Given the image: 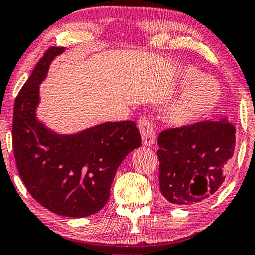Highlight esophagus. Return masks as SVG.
Instances as JSON below:
<instances>
[{
  "instance_id": "obj_1",
  "label": "esophagus",
  "mask_w": 255,
  "mask_h": 255,
  "mask_svg": "<svg viewBox=\"0 0 255 255\" xmlns=\"http://www.w3.org/2000/svg\"><path fill=\"white\" fill-rule=\"evenodd\" d=\"M137 126H139V129L141 131L143 145L152 146L155 141V133L149 120L146 116H142V118H140L139 122H137Z\"/></svg>"
}]
</instances>
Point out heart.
Returning a JSON list of instances; mask_svg holds the SVG:
<instances>
[{"instance_id":"1","label":"heart","mask_w":255,"mask_h":255,"mask_svg":"<svg viewBox=\"0 0 255 255\" xmlns=\"http://www.w3.org/2000/svg\"><path fill=\"white\" fill-rule=\"evenodd\" d=\"M180 82L189 87L171 106L168 119L176 127H186L210 114L219 104L222 91L216 79L203 76L192 66L182 70Z\"/></svg>"}]
</instances>
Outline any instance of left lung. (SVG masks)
Segmentation results:
<instances>
[{"mask_svg":"<svg viewBox=\"0 0 255 255\" xmlns=\"http://www.w3.org/2000/svg\"><path fill=\"white\" fill-rule=\"evenodd\" d=\"M157 152L160 192L170 203L202 202L219 190L235 148V127L227 119L161 131Z\"/></svg>","mask_w":255,"mask_h":255,"instance_id":"obj_1","label":"left lung"}]
</instances>
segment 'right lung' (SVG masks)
Returning <instances> with one entry per match:
<instances>
[{
	"label": "right lung",
	"mask_w": 255,
	"mask_h": 255,
	"mask_svg": "<svg viewBox=\"0 0 255 255\" xmlns=\"http://www.w3.org/2000/svg\"><path fill=\"white\" fill-rule=\"evenodd\" d=\"M64 47H50L15 100L13 146L32 197L57 215L85 217L108 202L116 170L141 146L134 121L103 122L76 134L54 133L36 118L39 87Z\"/></svg>",
	"instance_id": "add662e5"
}]
</instances>
